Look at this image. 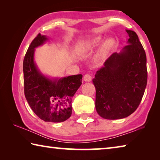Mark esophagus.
Listing matches in <instances>:
<instances>
[{
	"label": "esophagus",
	"mask_w": 160,
	"mask_h": 160,
	"mask_svg": "<svg viewBox=\"0 0 160 160\" xmlns=\"http://www.w3.org/2000/svg\"><path fill=\"white\" fill-rule=\"evenodd\" d=\"M83 80L85 82H90L92 80V75H90V74H85L83 77Z\"/></svg>",
	"instance_id": "34e87169"
}]
</instances>
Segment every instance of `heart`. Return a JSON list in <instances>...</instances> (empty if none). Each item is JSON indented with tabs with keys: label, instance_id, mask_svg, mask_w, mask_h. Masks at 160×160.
Listing matches in <instances>:
<instances>
[{
	"label": "heart",
	"instance_id": "heart-1",
	"mask_svg": "<svg viewBox=\"0 0 160 160\" xmlns=\"http://www.w3.org/2000/svg\"><path fill=\"white\" fill-rule=\"evenodd\" d=\"M102 41V37H94L92 39H89L88 41H87L85 43H84L82 46V49L86 50L89 49L94 47H97V45L99 44V43ZM113 45H114V41L113 39H107L103 43L101 48H100L98 56L99 58H104L106 56L108 53L109 52L111 49L113 48Z\"/></svg>",
	"mask_w": 160,
	"mask_h": 160
}]
</instances>
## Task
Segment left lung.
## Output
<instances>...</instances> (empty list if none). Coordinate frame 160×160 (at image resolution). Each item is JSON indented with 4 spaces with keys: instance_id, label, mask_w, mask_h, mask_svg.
<instances>
[{
    "instance_id": "8db88e82",
    "label": "left lung",
    "mask_w": 160,
    "mask_h": 160,
    "mask_svg": "<svg viewBox=\"0 0 160 160\" xmlns=\"http://www.w3.org/2000/svg\"><path fill=\"white\" fill-rule=\"evenodd\" d=\"M128 45L113 53L97 71L95 107L106 119L126 118L138 107L148 81L145 51L135 32L126 29Z\"/></svg>"
}]
</instances>
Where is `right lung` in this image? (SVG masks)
<instances>
[{
    "label": "right lung",
    "mask_w": 160,
    "mask_h": 160,
    "mask_svg": "<svg viewBox=\"0 0 160 160\" xmlns=\"http://www.w3.org/2000/svg\"><path fill=\"white\" fill-rule=\"evenodd\" d=\"M48 38L39 34L29 45L23 61L25 95L31 109L46 122H63L72 114V97L82 84L81 74L51 80L38 70L35 48Z\"/></svg>",
    "instance_id": "obj_1"
}]
</instances>
